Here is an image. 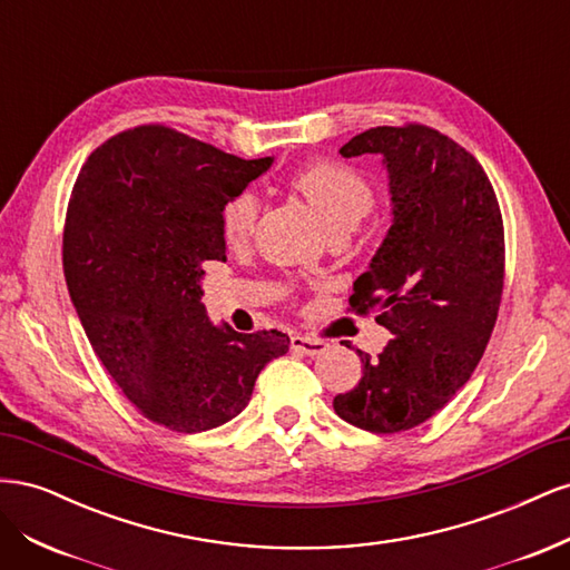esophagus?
<instances>
[{
  "mask_svg": "<svg viewBox=\"0 0 570 570\" xmlns=\"http://www.w3.org/2000/svg\"><path fill=\"white\" fill-rule=\"evenodd\" d=\"M327 344L318 337H312V335H295L292 337V350L299 352V354H306V356H318L325 352Z\"/></svg>",
  "mask_w": 570,
  "mask_h": 570,
  "instance_id": "esophagus-1",
  "label": "esophagus"
}]
</instances>
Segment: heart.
I'll list each match as a JSON object with an SVG mask.
<instances>
[{"mask_svg":"<svg viewBox=\"0 0 570 570\" xmlns=\"http://www.w3.org/2000/svg\"><path fill=\"white\" fill-rule=\"evenodd\" d=\"M292 185L314 206L331 233H350L375 204L373 183L358 168L335 159L304 164L292 176ZM258 216H262V199L252 187L239 189L226 199L220 209V230L226 243L233 247L247 245Z\"/></svg>","mask_w":570,"mask_h":570,"instance_id":"heart-1","label":"heart"}]
</instances>
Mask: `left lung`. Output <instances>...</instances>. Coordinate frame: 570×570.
<instances>
[{"label": "left lung", "mask_w": 570, "mask_h": 570, "mask_svg": "<svg viewBox=\"0 0 570 570\" xmlns=\"http://www.w3.org/2000/svg\"><path fill=\"white\" fill-rule=\"evenodd\" d=\"M383 154L392 228L350 297L358 316L394 335L364 375L337 394L335 413L392 435L425 423L465 385L485 352L504 289V220L471 151L423 124L377 126L340 149Z\"/></svg>", "instance_id": "8db88e82"}]
</instances>
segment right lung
Listing matches in <instances>:
<instances>
[{
	"instance_id": "obj_1",
	"label": "right lung",
	"mask_w": 570,
	"mask_h": 570,
	"mask_svg": "<svg viewBox=\"0 0 570 570\" xmlns=\"http://www.w3.org/2000/svg\"><path fill=\"white\" fill-rule=\"evenodd\" d=\"M271 161L137 126L90 154L68 199L63 275L85 335L130 404L174 433L235 419L289 350L281 331L212 325L199 302L204 264L226 262L223 204Z\"/></svg>"
}]
</instances>
